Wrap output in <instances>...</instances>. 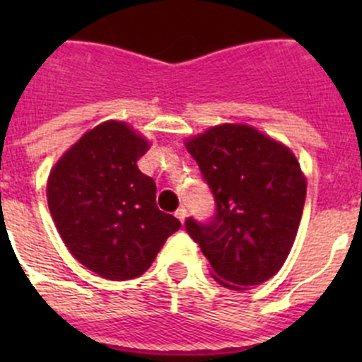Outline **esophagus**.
<instances>
[{
  "mask_svg": "<svg viewBox=\"0 0 362 362\" xmlns=\"http://www.w3.org/2000/svg\"><path fill=\"white\" fill-rule=\"evenodd\" d=\"M175 217H177L178 221H180L182 224H184V222H185V218H187V210H185L184 206H182V208H178V210L175 211Z\"/></svg>",
  "mask_w": 362,
  "mask_h": 362,
  "instance_id": "1",
  "label": "esophagus"
}]
</instances>
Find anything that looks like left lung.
Instances as JSON below:
<instances>
[{
  "mask_svg": "<svg viewBox=\"0 0 362 362\" xmlns=\"http://www.w3.org/2000/svg\"><path fill=\"white\" fill-rule=\"evenodd\" d=\"M184 145L217 203L211 222H185L215 282L245 291L269 280L293 249L305 206L306 177L294 152L236 122L208 127Z\"/></svg>",
  "mask_w": 362,
  "mask_h": 362,
  "instance_id": "8db88e82",
  "label": "left lung"
}]
</instances>
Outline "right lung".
I'll return each mask as SVG.
<instances>
[{
  "label": "right lung",
  "instance_id": "right-lung-1",
  "mask_svg": "<svg viewBox=\"0 0 362 362\" xmlns=\"http://www.w3.org/2000/svg\"><path fill=\"white\" fill-rule=\"evenodd\" d=\"M151 141L122 120L89 129L57 159L47 203L69 254L108 280L144 275L180 229L156 204V182L138 168Z\"/></svg>",
  "mask_w": 362,
  "mask_h": 362
}]
</instances>
